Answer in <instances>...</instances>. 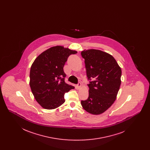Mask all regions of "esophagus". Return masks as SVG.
<instances>
[{"label":"esophagus","mask_w":150,"mask_h":150,"mask_svg":"<svg viewBox=\"0 0 150 150\" xmlns=\"http://www.w3.org/2000/svg\"><path fill=\"white\" fill-rule=\"evenodd\" d=\"M81 83H79L78 84H77V86H76V88H77L78 89H79L81 88Z\"/></svg>","instance_id":"esophagus-1"}]
</instances>
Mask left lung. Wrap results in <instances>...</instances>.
I'll return each instance as SVG.
<instances>
[{
	"instance_id": "left-lung-1",
	"label": "left lung",
	"mask_w": 150,
	"mask_h": 150,
	"mask_svg": "<svg viewBox=\"0 0 150 150\" xmlns=\"http://www.w3.org/2000/svg\"><path fill=\"white\" fill-rule=\"evenodd\" d=\"M89 97L81 100L83 108L88 112L100 115L114 103L121 84V70L111 54L97 50H84Z\"/></svg>"
}]
</instances>
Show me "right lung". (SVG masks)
<instances>
[{"mask_svg":"<svg viewBox=\"0 0 150 150\" xmlns=\"http://www.w3.org/2000/svg\"><path fill=\"white\" fill-rule=\"evenodd\" d=\"M77 51L57 45L45 50L31 66L30 86L38 103L47 110L54 109L65 101L64 93L74 86L64 82V66L71 54Z\"/></svg>","mask_w":150,"mask_h":150,"instance_id":"add662e5","label":"right lung"}]
</instances>
